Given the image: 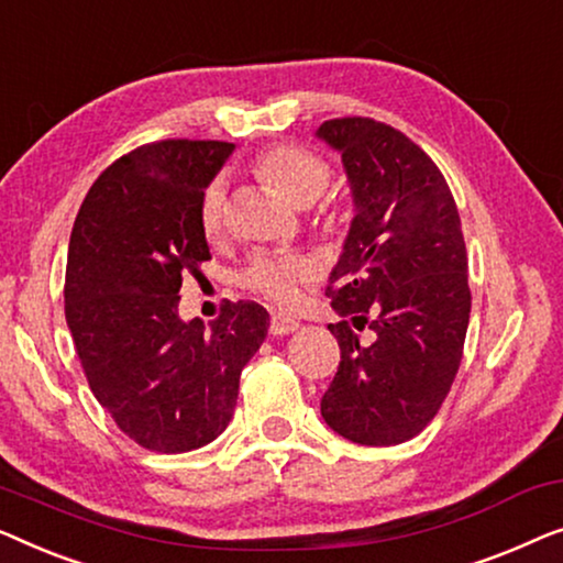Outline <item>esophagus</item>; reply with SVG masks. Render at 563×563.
I'll return each instance as SVG.
<instances>
[{"mask_svg":"<svg viewBox=\"0 0 563 563\" xmlns=\"http://www.w3.org/2000/svg\"><path fill=\"white\" fill-rule=\"evenodd\" d=\"M300 323L296 319H290V316H283V313H273L271 319V334L273 336H285V334H292V331H298Z\"/></svg>","mask_w":563,"mask_h":563,"instance_id":"esophagus-1","label":"esophagus"}]
</instances>
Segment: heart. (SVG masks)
<instances>
[{"instance_id": "heart-1", "label": "heart", "mask_w": 563, "mask_h": 563, "mask_svg": "<svg viewBox=\"0 0 563 563\" xmlns=\"http://www.w3.org/2000/svg\"><path fill=\"white\" fill-rule=\"evenodd\" d=\"M255 173L265 184H271L275 191L283 194L292 206H311L319 196L327 191L331 168L329 163L311 150L296 145H275L257 155ZM227 219V186L224 180H211L203 188L199 201V221L203 234L213 240L221 234ZM311 265L300 257H257L242 280L260 296L273 300L278 306L296 303L300 283L308 280Z\"/></svg>"}]
</instances>
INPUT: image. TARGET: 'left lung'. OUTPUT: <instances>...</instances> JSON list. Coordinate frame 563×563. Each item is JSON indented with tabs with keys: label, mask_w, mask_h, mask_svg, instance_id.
Returning <instances> with one entry per match:
<instances>
[{
	"label": "left lung",
	"mask_w": 563,
	"mask_h": 563,
	"mask_svg": "<svg viewBox=\"0 0 563 563\" xmlns=\"http://www.w3.org/2000/svg\"><path fill=\"white\" fill-rule=\"evenodd\" d=\"M316 137L342 155L354 203L329 275L342 362L321 416L339 437L393 446L433 421L462 362L472 311L462 221L441 170L402 132L344 117Z\"/></svg>",
	"instance_id": "8db88e82"
}]
</instances>
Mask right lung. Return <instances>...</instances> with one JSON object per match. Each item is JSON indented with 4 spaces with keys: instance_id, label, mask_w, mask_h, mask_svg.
I'll return each instance as SVG.
<instances>
[{
    "instance_id": "right-lung-1",
    "label": "right lung",
    "mask_w": 563,
    "mask_h": 563,
    "mask_svg": "<svg viewBox=\"0 0 563 563\" xmlns=\"http://www.w3.org/2000/svg\"><path fill=\"white\" fill-rule=\"evenodd\" d=\"M232 142L163 140L109 165L74 221L66 321L93 398L140 446L201 449L232 421L240 375L271 313L227 300L211 329L178 316L186 273L211 260L203 188Z\"/></svg>"
}]
</instances>
